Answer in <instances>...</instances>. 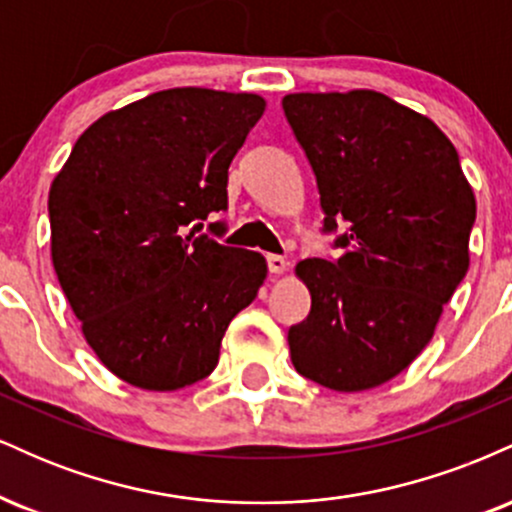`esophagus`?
Masks as SVG:
<instances>
[{
  "instance_id": "1",
  "label": "esophagus",
  "mask_w": 512,
  "mask_h": 512,
  "mask_svg": "<svg viewBox=\"0 0 512 512\" xmlns=\"http://www.w3.org/2000/svg\"><path fill=\"white\" fill-rule=\"evenodd\" d=\"M267 267L272 274H284L286 269H289V262L281 255H267Z\"/></svg>"
}]
</instances>
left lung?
I'll return each instance as SVG.
<instances>
[{"label": "left lung", "instance_id": "8db88e82", "mask_svg": "<svg viewBox=\"0 0 512 512\" xmlns=\"http://www.w3.org/2000/svg\"><path fill=\"white\" fill-rule=\"evenodd\" d=\"M286 120L313 166L337 260H303L310 315L289 330L303 378L361 392L431 342L469 269L477 199L433 120L385 93H289Z\"/></svg>", "mask_w": 512, "mask_h": 512}]
</instances>
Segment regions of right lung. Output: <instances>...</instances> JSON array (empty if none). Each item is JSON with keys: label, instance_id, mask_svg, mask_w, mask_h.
<instances>
[{"label": "right lung", "instance_id": "obj_1", "mask_svg": "<svg viewBox=\"0 0 512 512\" xmlns=\"http://www.w3.org/2000/svg\"><path fill=\"white\" fill-rule=\"evenodd\" d=\"M264 105L197 86L151 93L98 117L52 180L57 279L88 346L129 385L170 392L207 378L267 279L260 252L195 236L226 209L228 166Z\"/></svg>", "mask_w": 512, "mask_h": 512}]
</instances>
